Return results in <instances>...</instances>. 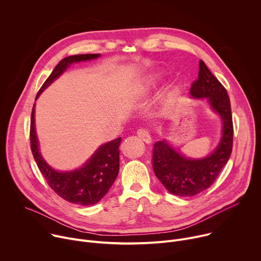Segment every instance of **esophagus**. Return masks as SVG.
Here are the masks:
<instances>
[{
  "instance_id": "obj_1",
  "label": "esophagus",
  "mask_w": 261,
  "mask_h": 261,
  "mask_svg": "<svg viewBox=\"0 0 261 261\" xmlns=\"http://www.w3.org/2000/svg\"><path fill=\"white\" fill-rule=\"evenodd\" d=\"M137 134H138L139 138H141L145 143H151L150 134H149V132H148L146 128H144V127L139 128V129L137 130Z\"/></svg>"
}]
</instances>
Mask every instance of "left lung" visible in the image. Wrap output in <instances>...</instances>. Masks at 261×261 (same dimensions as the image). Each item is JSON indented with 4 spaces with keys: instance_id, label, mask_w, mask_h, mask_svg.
<instances>
[{
    "instance_id": "left-lung-1",
    "label": "left lung",
    "mask_w": 261,
    "mask_h": 261,
    "mask_svg": "<svg viewBox=\"0 0 261 261\" xmlns=\"http://www.w3.org/2000/svg\"><path fill=\"white\" fill-rule=\"evenodd\" d=\"M190 93L195 98H208L213 109L222 117L223 136L217 149L201 160L186 159L165 141L154 143V174L171 194L181 197L199 194L215 182L230 158L233 144L232 114L227 90L202 60L199 62L198 79L192 83Z\"/></svg>"
}]
</instances>
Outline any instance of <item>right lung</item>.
Returning a JSON list of instances; mask_svg holds the SVG:
<instances>
[{
  "mask_svg": "<svg viewBox=\"0 0 261 261\" xmlns=\"http://www.w3.org/2000/svg\"><path fill=\"white\" fill-rule=\"evenodd\" d=\"M99 54L74 55L64 58L55 67L50 75L39 89L36 98L73 62L95 59ZM35 109L32 110L30 125V144L35 162L47 181L49 188L70 203L92 205L109 192L119 171V145L121 138L103 144L92 158L79 170L71 172H58L51 169L41 158L35 133Z\"/></svg>",
  "mask_w": 261,
  "mask_h": 261,
  "instance_id": "obj_1",
  "label": "right lung"
}]
</instances>
